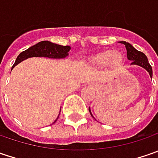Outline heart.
Instances as JSON below:
<instances>
[{
  "instance_id": "b5f03b06",
  "label": "heart",
  "mask_w": 158,
  "mask_h": 158,
  "mask_svg": "<svg viewBox=\"0 0 158 158\" xmlns=\"http://www.w3.org/2000/svg\"><path fill=\"white\" fill-rule=\"evenodd\" d=\"M123 61V54L119 51H111V52H102L96 53L88 58L89 64L95 67H102L109 64L113 67L119 66Z\"/></svg>"
}]
</instances>
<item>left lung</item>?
Instances as JSON below:
<instances>
[{"label":"left lung","instance_id":"obj_1","mask_svg":"<svg viewBox=\"0 0 158 158\" xmlns=\"http://www.w3.org/2000/svg\"><path fill=\"white\" fill-rule=\"evenodd\" d=\"M119 43L123 44L126 46V49H127V59L132 61V65H137V66H140L143 68L144 69H146L149 72V76L152 78V68L151 66L149 65V60H148V58L147 56L143 53V52H140L136 50L134 46H132L131 44L126 42V41H119ZM89 111L90 112L91 116L93 117L91 111H90V108L89 107ZM94 118V117H93Z\"/></svg>","mask_w":158,"mask_h":158}]
</instances>
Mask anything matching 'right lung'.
<instances>
[{
  "label": "right lung",
  "instance_id": "add662e5",
  "mask_svg": "<svg viewBox=\"0 0 158 158\" xmlns=\"http://www.w3.org/2000/svg\"><path fill=\"white\" fill-rule=\"evenodd\" d=\"M71 47L69 46H60L58 44H54L50 41H41L34 46L29 47L27 50L22 52L15 60V63L13 65L11 70L15 68L17 64H19L24 60H27L31 57H46L51 58V59H64L69 56V52L70 51ZM61 110V108H60ZM60 115V113H59ZM58 115L57 118L52 122L55 123L59 118Z\"/></svg>",
  "mask_w": 158,
  "mask_h": 158
}]
</instances>
